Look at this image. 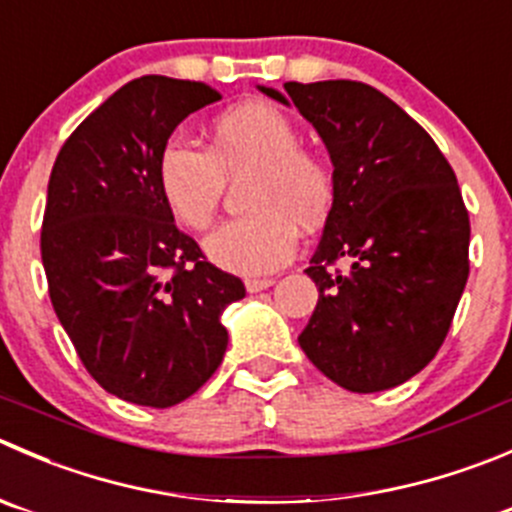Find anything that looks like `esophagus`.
<instances>
[{
	"instance_id": "1",
	"label": "esophagus",
	"mask_w": 512,
	"mask_h": 512,
	"mask_svg": "<svg viewBox=\"0 0 512 512\" xmlns=\"http://www.w3.org/2000/svg\"><path fill=\"white\" fill-rule=\"evenodd\" d=\"M272 285H275V280H272V277H247L245 280L247 292H262Z\"/></svg>"
}]
</instances>
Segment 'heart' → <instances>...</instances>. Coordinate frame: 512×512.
<instances>
[{"label":"heart","mask_w":512,"mask_h":512,"mask_svg":"<svg viewBox=\"0 0 512 512\" xmlns=\"http://www.w3.org/2000/svg\"><path fill=\"white\" fill-rule=\"evenodd\" d=\"M252 172L245 192L250 215L217 227L205 255L237 275H262L297 250V227L317 230L335 205L332 167L302 150L297 124L282 109L247 102L222 112L210 127V152L172 137L157 160L165 205L190 230H205L220 207L225 180Z\"/></svg>","instance_id":"1"}]
</instances>
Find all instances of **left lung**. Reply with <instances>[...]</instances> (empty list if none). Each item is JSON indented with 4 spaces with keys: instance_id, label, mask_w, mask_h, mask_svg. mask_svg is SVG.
Segmentation results:
<instances>
[{
    "instance_id": "left-lung-1",
    "label": "left lung",
    "mask_w": 512,
    "mask_h": 512,
    "mask_svg": "<svg viewBox=\"0 0 512 512\" xmlns=\"http://www.w3.org/2000/svg\"><path fill=\"white\" fill-rule=\"evenodd\" d=\"M260 92L295 104L335 167V205L305 270L320 297L297 342L350 393L403 385L440 350L468 282L470 220L453 167L370 84L327 79ZM340 256L351 270L327 271Z\"/></svg>"
}]
</instances>
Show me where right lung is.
<instances>
[{
    "instance_id": "1",
    "label": "right lung",
    "mask_w": 512,
    "mask_h": 512,
    "mask_svg": "<svg viewBox=\"0 0 512 512\" xmlns=\"http://www.w3.org/2000/svg\"><path fill=\"white\" fill-rule=\"evenodd\" d=\"M217 99L202 82L132 79L69 135L49 177L52 307L89 375L127 403L172 408L195 395L225 357L222 310L245 297L240 277L177 230L157 182L177 124Z\"/></svg>"
}]
</instances>
